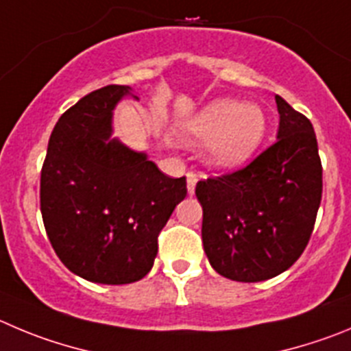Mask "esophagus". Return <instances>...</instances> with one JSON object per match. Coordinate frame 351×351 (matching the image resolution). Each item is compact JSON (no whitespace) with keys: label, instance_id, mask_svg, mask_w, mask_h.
I'll return each mask as SVG.
<instances>
[{"label":"esophagus","instance_id":"esophagus-1","mask_svg":"<svg viewBox=\"0 0 351 351\" xmlns=\"http://www.w3.org/2000/svg\"><path fill=\"white\" fill-rule=\"evenodd\" d=\"M197 175H195V173H192V171H189L186 173V191H189V194L191 195H194V192H195V185H197Z\"/></svg>","mask_w":351,"mask_h":351}]
</instances>
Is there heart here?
Instances as JSON below:
<instances>
[{"label": "heart", "mask_w": 351, "mask_h": 351, "mask_svg": "<svg viewBox=\"0 0 351 351\" xmlns=\"http://www.w3.org/2000/svg\"><path fill=\"white\" fill-rule=\"evenodd\" d=\"M186 138L204 142L208 160L216 168H237L253 157L267 131L265 114L256 104L221 98L195 114L183 128Z\"/></svg>", "instance_id": "1"}]
</instances>
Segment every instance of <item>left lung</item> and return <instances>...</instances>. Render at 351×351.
Returning <instances> with one entry per match:
<instances>
[{"label": "left lung", "instance_id": "left-lung-1", "mask_svg": "<svg viewBox=\"0 0 351 351\" xmlns=\"http://www.w3.org/2000/svg\"><path fill=\"white\" fill-rule=\"evenodd\" d=\"M275 101L277 140L245 168L195 186L206 256L237 282H260L293 267L308 244L322 199L312 123L279 95Z\"/></svg>", "mask_w": 351, "mask_h": 351}]
</instances>
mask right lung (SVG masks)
<instances>
[{
	"label": "right lung",
	"mask_w": 351,
	"mask_h": 351,
	"mask_svg": "<svg viewBox=\"0 0 351 351\" xmlns=\"http://www.w3.org/2000/svg\"><path fill=\"white\" fill-rule=\"evenodd\" d=\"M126 95L130 86L109 84L62 114L39 189L43 223L62 263L110 286L149 274L157 237L186 195L185 176L169 178L147 154L110 140L112 110Z\"/></svg>",
	"instance_id": "obj_1"
}]
</instances>
